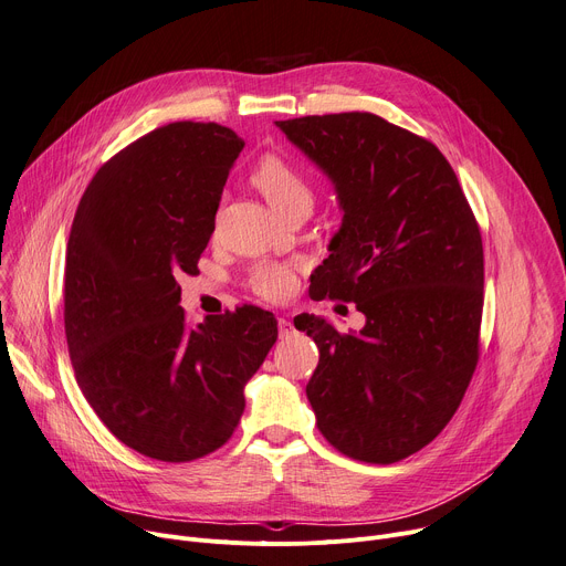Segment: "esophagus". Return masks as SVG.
I'll list each match as a JSON object with an SVG mask.
<instances>
[{
  "instance_id": "esophagus-1",
  "label": "esophagus",
  "mask_w": 566,
  "mask_h": 566,
  "mask_svg": "<svg viewBox=\"0 0 566 566\" xmlns=\"http://www.w3.org/2000/svg\"><path fill=\"white\" fill-rule=\"evenodd\" d=\"M279 334H281V338H287L294 334V325L290 317H279Z\"/></svg>"
}]
</instances>
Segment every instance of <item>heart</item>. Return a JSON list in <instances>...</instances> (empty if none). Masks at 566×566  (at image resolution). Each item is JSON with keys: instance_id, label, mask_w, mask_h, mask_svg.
Instances as JSON below:
<instances>
[{"instance_id": "heart-1", "label": "heart", "mask_w": 566, "mask_h": 566, "mask_svg": "<svg viewBox=\"0 0 566 566\" xmlns=\"http://www.w3.org/2000/svg\"><path fill=\"white\" fill-rule=\"evenodd\" d=\"M251 181L281 217L302 207L311 209L313 205V188L306 175L281 154H266L255 166ZM294 285H297V279L292 269L276 262L258 264L249 276V287L266 302L287 300Z\"/></svg>"}]
</instances>
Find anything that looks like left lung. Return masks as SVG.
Listing matches in <instances>:
<instances>
[{"instance_id":"8db88e82","label":"left lung","mask_w":566,"mask_h":566,"mask_svg":"<svg viewBox=\"0 0 566 566\" xmlns=\"http://www.w3.org/2000/svg\"><path fill=\"white\" fill-rule=\"evenodd\" d=\"M276 126L329 175L343 207L311 297L355 302L366 315L359 334L300 319L319 347L306 385L317 428L349 459L398 463L442 433L474 375L479 223L449 160L408 128L373 113Z\"/></svg>"}]
</instances>
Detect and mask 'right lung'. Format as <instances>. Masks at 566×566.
I'll return each instance as SVG.
<instances>
[{
	"mask_svg": "<svg viewBox=\"0 0 566 566\" xmlns=\"http://www.w3.org/2000/svg\"><path fill=\"white\" fill-rule=\"evenodd\" d=\"M244 140L213 122H172L92 177L66 247L64 329L75 380L126 447L188 463L223 447L244 387L279 338L244 304L193 327L181 274H198L228 172Z\"/></svg>",
	"mask_w": 566,
	"mask_h": 566,
	"instance_id": "1",
	"label": "right lung"
}]
</instances>
